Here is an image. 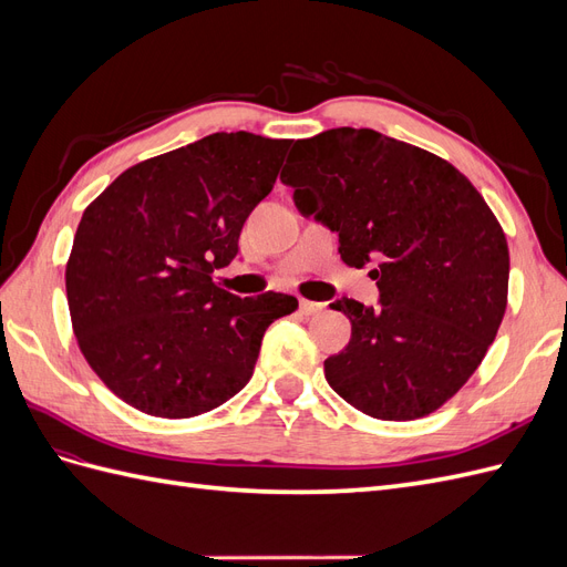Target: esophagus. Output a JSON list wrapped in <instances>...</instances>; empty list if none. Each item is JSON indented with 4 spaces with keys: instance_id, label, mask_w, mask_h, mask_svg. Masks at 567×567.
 I'll return each mask as SVG.
<instances>
[{
    "instance_id": "esophagus-1",
    "label": "esophagus",
    "mask_w": 567,
    "mask_h": 567,
    "mask_svg": "<svg viewBox=\"0 0 567 567\" xmlns=\"http://www.w3.org/2000/svg\"><path fill=\"white\" fill-rule=\"evenodd\" d=\"M323 310V302H312V300H300V312L305 315V317H312V315H317V312H321Z\"/></svg>"
}]
</instances>
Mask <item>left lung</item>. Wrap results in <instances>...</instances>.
Instances as JSON below:
<instances>
[{
    "instance_id": "1",
    "label": "left lung",
    "mask_w": 567,
    "mask_h": 567,
    "mask_svg": "<svg viewBox=\"0 0 567 567\" xmlns=\"http://www.w3.org/2000/svg\"><path fill=\"white\" fill-rule=\"evenodd\" d=\"M298 210L338 234L342 262L381 290L331 310L352 323L323 362L342 400L381 421H414L452 400L483 362L508 300V244L466 175L375 130L300 140L284 165Z\"/></svg>"
}]
</instances>
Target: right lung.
Masks as SVG:
<instances>
[{"label":"right lung","mask_w":567,"mask_h":567,"mask_svg":"<svg viewBox=\"0 0 567 567\" xmlns=\"http://www.w3.org/2000/svg\"><path fill=\"white\" fill-rule=\"evenodd\" d=\"M290 140L215 132L125 169L84 210L65 265L78 346L104 385L158 419L225 404L298 298H238L213 271L277 182Z\"/></svg>","instance_id":"1"}]
</instances>
